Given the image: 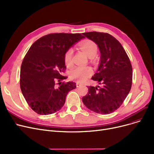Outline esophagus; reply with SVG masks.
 I'll use <instances>...</instances> for the list:
<instances>
[{
  "label": "esophagus",
  "instance_id": "obj_1",
  "mask_svg": "<svg viewBox=\"0 0 154 154\" xmlns=\"http://www.w3.org/2000/svg\"><path fill=\"white\" fill-rule=\"evenodd\" d=\"M76 86H77V88H80V87L82 86V84H81L80 82H77V83H76Z\"/></svg>",
  "mask_w": 154,
  "mask_h": 154
}]
</instances>
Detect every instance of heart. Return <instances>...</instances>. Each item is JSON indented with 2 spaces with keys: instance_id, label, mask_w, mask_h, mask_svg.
<instances>
[{
  "instance_id": "b5f03b06",
  "label": "heart",
  "mask_w": 154,
  "mask_h": 154,
  "mask_svg": "<svg viewBox=\"0 0 154 154\" xmlns=\"http://www.w3.org/2000/svg\"><path fill=\"white\" fill-rule=\"evenodd\" d=\"M79 47L90 58L94 57L97 51V45L91 40H85L81 42L79 44ZM72 50L69 49L66 51L64 56V62L67 66H70L72 65ZM92 70L90 66H77L70 72V75L72 79L83 82L92 75Z\"/></svg>"
}]
</instances>
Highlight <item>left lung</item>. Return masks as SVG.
Here are the masks:
<instances>
[{"mask_svg":"<svg viewBox=\"0 0 154 154\" xmlns=\"http://www.w3.org/2000/svg\"><path fill=\"white\" fill-rule=\"evenodd\" d=\"M83 35L95 42L101 53V62L92 77L101 86H88V94L82 102L99 114H109L118 109L132 85V66L123 46L107 32H88Z\"/></svg>","mask_w":154,"mask_h":154,"instance_id":"left-lung-1","label":"left lung"}]
</instances>
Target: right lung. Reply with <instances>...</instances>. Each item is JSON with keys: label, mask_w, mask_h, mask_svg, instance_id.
I'll return each mask as SVG.
<instances>
[{"label": "right lung", "mask_w": 154, "mask_h": 154, "mask_svg": "<svg viewBox=\"0 0 154 154\" xmlns=\"http://www.w3.org/2000/svg\"><path fill=\"white\" fill-rule=\"evenodd\" d=\"M84 38L80 33H51L36 40L26 53L21 66L20 87L28 104L38 114L59 111L69 92L75 89V82H57L67 78L62 75L66 69V51Z\"/></svg>", "instance_id": "obj_1"}]
</instances>
